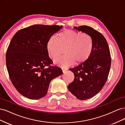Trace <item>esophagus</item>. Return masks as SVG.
<instances>
[{"label": "esophagus", "instance_id": "1", "mask_svg": "<svg viewBox=\"0 0 125 125\" xmlns=\"http://www.w3.org/2000/svg\"><path fill=\"white\" fill-rule=\"evenodd\" d=\"M62 71L63 72V73H65L66 71H67V69L65 68H62Z\"/></svg>", "mask_w": 125, "mask_h": 125}]
</instances>
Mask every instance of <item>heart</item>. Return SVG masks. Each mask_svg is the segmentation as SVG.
Here are the masks:
<instances>
[{"mask_svg":"<svg viewBox=\"0 0 125 125\" xmlns=\"http://www.w3.org/2000/svg\"><path fill=\"white\" fill-rule=\"evenodd\" d=\"M64 48L66 55L55 60L57 65L68 67L74 62L80 65L87 61L92 53V39L86 33L66 29L60 32L57 37L52 36L47 42L46 51L52 59L57 58Z\"/></svg>","mask_w":125,"mask_h":125,"instance_id":"b5f03b06","label":"heart"}]
</instances>
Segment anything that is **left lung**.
<instances>
[{
  "label": "left lung",
  "instance_id": "obj_1",
  "mask_svg": "<svg viewBox=\"0 0 125 125\" xmlns=\"http://www.w3.org/2000/svg\"><path fill=\"white\" fill-rule=\"evenodd\" d=\"M89 34L92 39V53L85 62L70 69L74 79L68 88L77 99L85 100L95 95L103 88L107 79L111 65L107 42L101 33L86 25L73 28Z\"/></svg>",
  "mask_w": 125,
  "mask_h": 125
}]
</instances>
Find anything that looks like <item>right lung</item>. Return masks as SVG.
Returning <instances> with one entry per match:
<instances>
[{"label": "right lung", "instance_id": "right-lung-1", "mask_svg": "<svg viewBox=\"0 0 125 125\" xmlns=\"http://www.w3.org/2000/svg\"><path fill=\"white\" fill-rule=\"evenodd\" d=\"M62 26L33 25L18 31L6 54V65L10 80L21 95L37 100L46 95L54 78L62 73L52 67L46 51L47 42ZM46 66H50L47 69Z\"/></svg>", "mask_w": 125, "mask_h": 125}]
</instances>
